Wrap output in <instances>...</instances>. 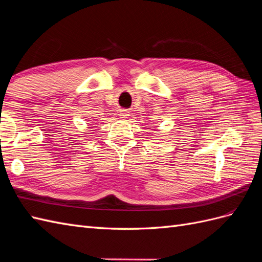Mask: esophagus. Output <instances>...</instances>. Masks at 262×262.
I'll use <instances>...</instances> for the list:
<instances>
[{
    "label": "esophagus",
    "mask_w": 262,
    "mask_h": 262,
    "mask_svg": "<svg viewBox=\"0 0 262 262\" xmlns=\"http://www.w3.org/2000/svg\"><path fill=\"white\" fill-rule=\"evenodd\" d=\"M129 114L128 113H126V111H120V114H119V116H120V118H123V119H125V118H127V116H128Z\"/></svg>",
    "instance_id": "esophagus-1"
}]
</instances>
